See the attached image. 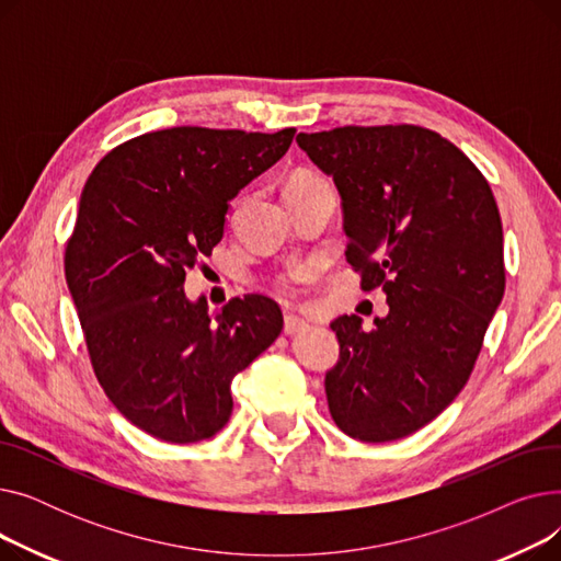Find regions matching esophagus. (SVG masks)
<instances>
[{"mask_svg":"<svg viewBox=\"0 0 561 561\" xmlns=\"http://www.w3.org/2000/svg\"><path fill=\"white\" fill-rule=\"evenodd\" d=\"M309 325H307V320H302L300 316H293V313H288L286 318H284V334H288V336H293V334H300V332H305Z\"/></svg>","mask_w":561,"mask_h":561,"instance_id":"obj_1","label":"esophagus"}]
</instances>
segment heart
<instances>
[{"instance_id": "b5f03b06", "label": "heart", "mask_w": 561, "mask_h": 561, "mask_svg": "<svg viewBox=\"0 0 561 561\" xmlns=\"http://www.w3.org/2000/svg\"><path fill=\"white\" fill-rule=\"evenodd\" d=\"M318 176H313V174H307V172H300V174H296V176H290V182H288V186H298V184H309V182H316Z\"/></svg>"}]
</instances>
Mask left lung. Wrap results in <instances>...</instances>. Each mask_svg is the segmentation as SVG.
<instances>
[{
	"label": "left lung",
	"mask_w": 561,
	"mask_h": 561,
	"mask_svg": "<svg viewBox=\"0 0 561 561\" xmlns=\"http://www.w3.org/2000/svg\"><path fill=\"white\" fill-rule=\"evenodd\" d=\"M332 176L347 261L389 313L362 328L332 322L339 362L325 375L334 423L385 444L434 421L463 389L503 302V222L495 197L459 147L416 125L298 134Z\"/></svg>",
	"instance_id": "8db88e82"
}]
</instances>
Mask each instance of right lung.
I'll use <instances>...</instances> for the list:
<instances>
[{"mask_svg": "<svg viewBox=\"0 0 561 561\" xmlns=\"http://www.w3.org/2000/svg\"><path fill=\"white\" fill-rule=\"evenodd\" d=\"M296 129L172 127L111 150L88 176L66 282L93 370L121 414L168 444L218 434L231 379L279 336L275 300L245 296L209 313L186 271L222 241L229 202L290 147Z\"/></svg>", "mask_w": 561, "mask_h": 561, "instance_id": "obj_1", "label": "right lung"}]
</instances>
